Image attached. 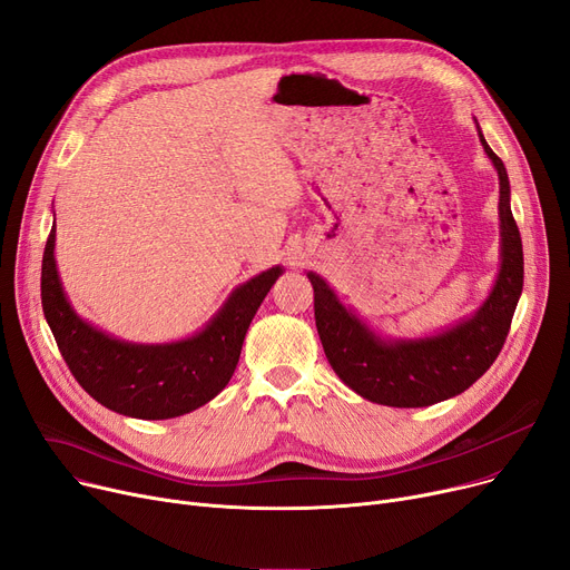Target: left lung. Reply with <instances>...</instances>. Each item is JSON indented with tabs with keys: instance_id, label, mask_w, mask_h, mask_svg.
<instances>
[{
	"instance_id": "obj_1",
	"label": "left lung",
	"mask_w": 570,
	"mask_h": 570,
	"mask_svg": "<svg viewBox=\"0 0 570 570\" xmlns=\"http://www.w3.org/2000/svg\"><path fill=\"white\" fill-rule=\"evenodd\" d=\"M478 136L499 173L501 267L499 277L478 312L448 331L417 340H383L346 309L335 291L316 273L314 318L327 363L361 397L397 409H415L464 393L481 379L511 331V321L524 284L522 237L511 213V185L503 161Z\"/></svg>"
}]
</instances>
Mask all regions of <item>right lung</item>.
<instances>
[{"label": "right lung", "instance_id": "right-lung-1", "mask_svg": "<svg viewBox=\"0 0 570 570\" xmlns=\"http://www.w3.org/2000/svg\"><path fill=\"white\" fill-rule=\"evenodd\" d=\"M284 273L279 265L237 286L200 333L173 344L119 342L82 321L69 305L55 265V226L41 265V305L59 353L99 404L140 421L185 415L230 381L249 323Z\"/></svg>", "mask_w": 570, "mask_h": 570}]
</instances>
